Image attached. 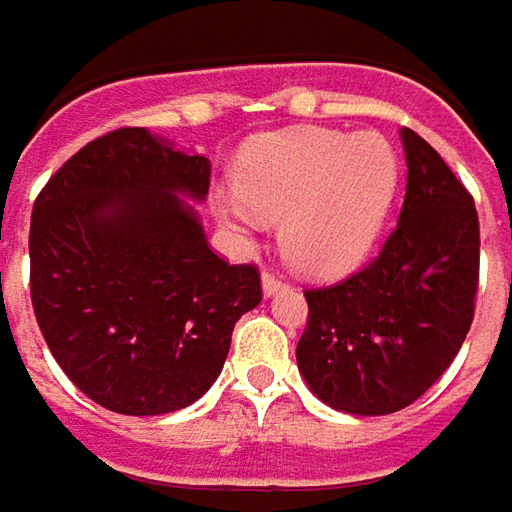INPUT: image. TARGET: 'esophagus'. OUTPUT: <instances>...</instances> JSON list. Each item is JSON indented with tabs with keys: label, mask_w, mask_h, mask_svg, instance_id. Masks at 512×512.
I'll return each mask as SVG.
<instances>
[{
	"label": "esophagus",
	"mask_w": 512,
	"mask_h": 512,
	"mask_svg": "<svg viewBox=\"0 0 512 512\" xmlns=\"http://www.w3.org/2000/svg\"><path fill=\"white\" fill-rule=\"evenodd\" d=\"M283 289H286V280L277 272H272V269H266L263 272V294H277V291Z\"/></svg>",
	"instance_id": "obj_1"
}]
</instances>
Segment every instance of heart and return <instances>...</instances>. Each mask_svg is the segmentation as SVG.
Listing matches in <instances>:
<instances>
[{
	"label": "heart",
	"instance_id": "1",
	"mask_svg": "<svg viewBox=\"0 0 512 512\" xmlns=\"http://www.w3.org/2000/svg\"><path fill=\"white\" fill-rule=\"evenodd\" d=\"M235 192L260 221H283V255L300 272L337 274L374 246L399 184V155L379 133L294 130L269 135L240 155ZM218 215L246 223L238 203Z\"/></svg>",
	"mask_w": 512,
	"mask_h": 512
}]
</instances>
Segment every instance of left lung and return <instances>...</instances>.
I'll use <instances>...</instances> for the list:
<instances>
[{
  "instance_id": "1",
  "label": "left lung",
  "mask_w": 512,
  "mask_h": 512,
  "mask_svg": "<svg viewBox=\"0 0 512 512\" xmlns=\"http://www.w3.org/2000/svg\"><path fill=\"white\" fill-rule=\"evenodd\" d=\"M405 201L379 255L334 286L306 289L297 365L345 414L408 408L465 343L479 289V215L425 138L402 127Z\"/></svg>"
}]
</instances>
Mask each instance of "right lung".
<instances>
[{
    "label": "right lung",
    "instance_id": "right-lung-1",
    "mask_svg": "<svg viewBox=\"0 0 512 512\" xmlns=\"http://www.w3.org/2000/svg\"><path fill=\"white\" fill-rule=\"evenodd\" d=\"M209 158L144 127L81 147L30 218V300L81 394L127 416L181 411L221 374L235 323L263 300L255 263L203 235Z\"/></svg>",
    "mask_w": 512,
    "mask_h": 512
}]
</instances>
